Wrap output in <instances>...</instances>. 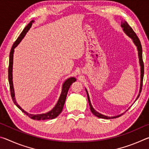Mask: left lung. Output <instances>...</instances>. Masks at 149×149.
<instances>
[{"mask_svg": "<svg viewBox=\"0 0 149 149\" xmlns=\"http://www.w3.org/2000/svg\"><path fill=\"white\" fill-rule=\"evenodd\" d=\"M121 26L123 28V31L125 32V33L129 36L131 39L133 40V42L135 45V46L137 48V50H138V56H139V64H140V66H141V82H140V89H139V94L137 97V99H136L135 100H137V99L140 96V93L142 91V87H143V76H144V64H143V55H142V46H141V42L139 39L138 37L137 36L135 33L133 31V29L130 26V25L127 23V22H122V24H121ZM86 90V89H85ZM87 92V99H88V102H89V104L90 107V109L91 112L93 114L98 118H104V119H113V118H116L120 116H122L123 114H120L118 116H104L103 114H100L99 112H98L97 111H96L93 107H92L91 103V100L89 99V94H88L87 91L86 90Z\"/></svg>", "mask_w": 149, "mask_h": 149, "instance_id": "obj_1", "label": "left lung"}]
</instances>
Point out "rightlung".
Masks as SVG:
<instances>
[{"label":"right lung","mask_w":149,"mask_h":149,"mask_svg":"<svg viewBox=\"0 0 149 149\" xmlns=\"http://www.w3.org/2000/svg\"><path fill=\"white\" fill-rule=\"evenodd\" d=\"M33 22H34V20H31V21L27 25L12 47L10 52L9 66H8V81H9V85H10V89L11 97L14 103L16 105V107L18 108L19 109L21 110L25 114H26L27 116H29L30 118H31L33 120H52V119H54L55 118H56L62 111L63 107H64V103L65 101V99H66L67 93L70 89V85L76 81V79H75V77H70L65 81L64 84H63L61 94H60L59 99L58 100L56 104L55 105V107L52 108L51 110L47 113H45V114H31L26 112V111H25L24 109H22V108L18 105V104H17L16 100V98H15V93H14V86H13V81H12V67H13V56H14L13 54L14 52V49L17 46V45L21 42L22 39L25 37V35H26L27 31H28L29 29L31 28L32 24L33 23Z\"/></svg>","instance_id":"add662e5"}]
</instances>
